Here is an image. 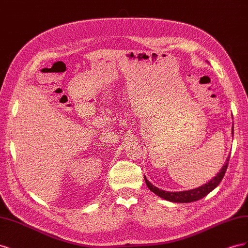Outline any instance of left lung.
<instances>
[{
    "label": "left lung",
    "mask_w": 248,
    "mask_h": 248,
    "mask_svg": "<svg viewBox=\"0 0 248 248\" xmlns=\"http://www.w3.org/2000/svg\"><path fill=\"white\" fill-rule=\"evenodd\" d=\"M232 134L234 136V126L232 127ZM229 159H230V155L228 156V158L226 160V163L223 164V167L221 170L217 172V175L210 180V181L204 185H202L200 187H197V188H193L190 190H185V191H166L157 188L156 186L150 183L146 176H145V182L148 186V188L154 192L156 196L160 197L163 200H167L169 202H196L204 197H206L209 192H211L214 188H216L218 184L221 182L222 178L224 177V174H226L227 169H228V164H229Z\"/></svg>",
    "instance_id": "8db88e82"
}]
</instances>
